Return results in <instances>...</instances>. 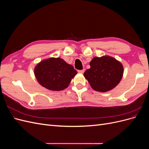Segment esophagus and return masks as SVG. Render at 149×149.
Segmentation results:
<instances>
[{"label":"esophagus","mask_w":149,"mask_h":149,"mask_svg":"<svg viewBox=\"0 0 149 149\" xmlns=\"http://www.w3.org/2000/svg\"><path fill=\"white\" fill-rule=\"evenodd\" d=\"M78 72L79 73H81V74H83V73H84V70L83 69V70H78Z\"/></svg>","instance_id":"1"}]
</instances>
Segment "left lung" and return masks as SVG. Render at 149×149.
Returning <instances> with one entry per match:
<instances>
[{"label": "left lung", "mask_w": 149, "mask_h": 149, "mask_svg": "<svg viewBox=\"0 0 149 149\" xmlns=\"http://www.w3.org/2000/svg\"><path fill=\"white\" fill-rule=\"evenodd\" d=\"M91 68L84 73L91 88L97 91L106 92L118 85L123 77V65L111 56L94 57Z\"/></svg>", "instance_id": "obj_1"}]
</instances>
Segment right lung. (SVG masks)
<instances>
[{
  "mask_svg": "<svg viewBox=\"0 0 149 149\" xmlns=\"http://www.w3.org/2000/svg\"><path fill=\"white\" fill-rule=\"evenodd\" d=\"M34 72L38 83L52 91L66 88L77 74L73 66L60 58H50L42 61L36 66Z\"/></svg>",
  "mask_w": 149,
  "mask_h": 149,
  "instance_id": "right-lung-1",
  "label": "right lung"
}]
</instances>
